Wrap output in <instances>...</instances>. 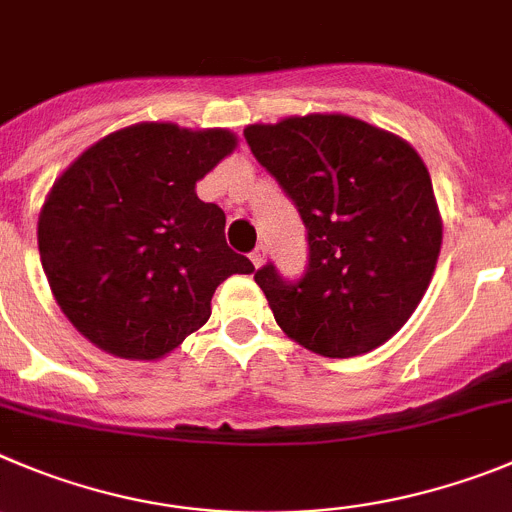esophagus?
Wrapping results in <instances>:
<instances>
[{
    "label": "esophagus",
    "mask_w": 512,
    "mask_h": 512,
    "mask_svg": "<svg viewBox=\"0 0 512 512\" xmlns=\"http://www.w3.org/2000/svg\"><path fill=\"white\" fill-rule=\"evenodd\" d=\"M251 261H253V266H256V269H261V266L266 264V248H264V246H256V248H253Z\"/></svg>",
    "instance_id": "1"
}]
</instances>
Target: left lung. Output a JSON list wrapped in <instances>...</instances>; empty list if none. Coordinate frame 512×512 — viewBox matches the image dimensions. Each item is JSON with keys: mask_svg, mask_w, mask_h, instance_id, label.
<instances>
[{"mask_svg": "<svg viewBox=\"0 0 512 512\" xmlns=\"http://www.w3.org/2000/svg\"><path fill=\"white\" fill-rule=\"evenodd\" d=\"M243 137L307 225L304 279L287 284L274 266L253 276L276 325L325 358L391 340L429 289L442 248V213L419 152L345 114L251 124Z\"/></svg>", "mask_w": 512, "mask_h": 512, "instance_id": "left-lung-1", "label": "left lung"}]
</instances>
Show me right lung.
Here are the masks:
<instances>
[{
  "label": "right lung",
  "instance_id": "right-lung-1",
  "mask_svg": "<svg viewBox=\"0 0 512 512\" xmlns=\"http://www.w3.org/2000/svg\"><path fill=\"white\" fill-rule=\"evenodd\" d=\"M238 137L142 121L70 162L37 218L50 292L70 325L126 360H159L208 322L210 299L253 264L225 243V213L195 185Z\"/></svg>",
  "mask_w": 512,
  "mask_h": 512
}]
</instances>
